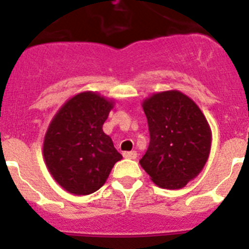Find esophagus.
I'll return each instance as SVG.
<instances>
[{
  "mask_svg": "<svg viewBox=\"0 0 249 249\" xmlns=\"http://www.w3.org/2000/svg\"><path fill=\"white\" fill-rule=\"evenodd\" d=\"M123 157L129 158V160H136V158H137V152L136 151L124 152V153H123Z\"/></svg>",
  "mask_w": 249,
  "mask_h": 249,
  "instance_id": "1",
  "label": "esophagus"
}]
</instances>
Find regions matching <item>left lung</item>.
<instances>
[{
    "label": "left lung",
    "mask_w": 249,
    "mask_h": 249,
    "mask_svg": "<svg viewBox=\"0 0 249 249\" xmlns=\"http://www.w3.org/2000/svg\"><path fill=\"white\" fill-rule=\"evenodd\" d=\"M151 141L141 167L160 188L181 190L202 172L211 153L212 131L197 103L177 89L142 101Z\"/></svg>",
    "instance_id": "obj_1"
}]
</instances>
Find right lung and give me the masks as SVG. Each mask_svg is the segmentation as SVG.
Wrapping results in <instances>:
<instances>
[{"label": "right lung", "instance_id": "obj_1", "mask_svg": "<svg viewBox=\"0 0 249 249\" xmlns=\"http://www.w3.org/2000/svg\"><path fill=\"white\" fill-rule=\"evenodd\" d=\"M113 107V98L93 91L80 92L61 106L48 124L43 160L54 181L68 193L96 192L114 163L122 160L102 129Z\"/></svg>", "mask_w": 249, "mask_h": 249}]
</instances>
